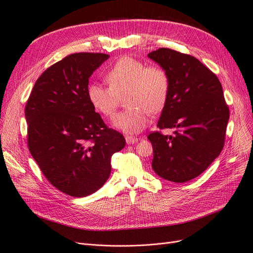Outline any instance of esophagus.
<instances>
[{
	"mask_svg": "<svg viewBox=\"0 0 253 253\" xmlns=\"http://www.w3.org/2000/svg\"><path fill=\"white\" fill-rule=\"evenodd\" d=\"M125 139H126V143L128 145H132V144H135V143L138 142L137 137H132V136H129V135L125 136Z\"/></svg>",
	"mask_w": 253,
	"mask_h": 253,
	"instance_id": "1",
	"label": "esophagus"
}]
</instances>
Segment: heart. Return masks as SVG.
Instances as JSON below:
<instances>
[{"label": "heart", "instance_id": "heart-1", "mask_svg": "<svg viewBox=\"0 0 253 253\" xmlns=\"http://www.w3.org/2000/svg\"><path fill=\"white\" fill-rule=\"evenodd\" d=\"M109 85L89 84L87 93L92 106L106 117L114 116L121 96L129 106L112 119V126L127 134L141 132L155 114L165 106L169 95V77L158 65H148L131 56L120 58L105 75Z\"/></svg>", "mask_w": 253, "mask_h": 253}]
</instances>
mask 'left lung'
I'll return each mask as SVG.
<instances>
[{
  "mask_svg": "<svg viewBox=\"0 0 253 253\" xmlns=\"http://www.w3.org/2000/svg\"><path fill=\"white\" fill-rule=\"evenodd\" d=\"M148 57L166 71L170 84L157 127L175 128L174 135H148L152 169L166 180L182 183L203 173L221 153L229 109L219 79L197 58L165 48Z\"/></svg>",
  "mask_w": 253,
  "mask_h": 253,
  "instance_id": "left-lung-1",
  "label": "left lung"
}]
</instances>
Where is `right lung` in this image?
Returning <instances> with one entry per match:
<instances>
[{"instance_id":"add662e5","label":"right lung","mask_w":253,"mask_h":253,"mask_svg":"<svg viewBox=\"0 0 253 253\" xmlns=\"http://www.w3.org/2000/svg\"><path fill=\"white\" fill-rule=\"evenodd\" d=\"M109 58L102 53L71 54L36 80L25 117L28 147L52 185L72 197L98 191L110 175V160L125 147L88 99V79Z\"/></svg>"}]
</instances>
